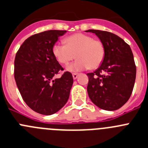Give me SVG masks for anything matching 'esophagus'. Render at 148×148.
I'll return each mask as SVG.
<instances>
[{
  "label": "esophagus",
  "mask_w": 148,
  "mask_h": 148,
  "mask_svg": "<svg viewBox=\"0 0 148 148\" xmlns=\"http://www.w3.org/2000/svg\"><path fill=\"white\" fill-rule=\"evenodd\" d=\"M78 75H79V74H77V73H74V74H72L73 79H77V77H78Z\"/></svg>",
  "instance_id": "esophagus-1"
}]
</instances>
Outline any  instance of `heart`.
<instances>
[{
	"mask_svg": "<svg viewBox=\"0 0 148 148\" xmlns=\"http://www.w3.org/2000/svg\"><path fill=\"white\" fill-rule=\"evenodd\" d=\"M64 42L65 45L55 44L52 54L61 64H67L77 58V60L67 66V71L78 72L88 67L96 69L101 65L105 56V48L101 41L77 33L65 38Z\"/></svg>",
	"mask_w": 148,
	"mask_h": 148,
	"instance_id": "b5f03b06",
	"label": "heart"
}]
</instances>
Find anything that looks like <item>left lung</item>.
<instances>
[{"label": "left lung", "instance_id": "8db88e82", "mask_svg": "<svg viewBox=\"0 0 148 148\" xmlns=\"http://www.w3.org/2000/svg\"><path fill=\"white\" fill-rule=\"evenodd\" d=\"M96 34L105 48L101 65L88 73V96L95 105L108 111L118 110L130 98L136 79V66L130 46L118 36L99 30Z\"/></svg>", "mask_w": 148, "mask_h": 148}]
</instances>
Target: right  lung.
Here are the masks:
<instances>
[{"label": "right lung", "mask_w": 148, "mask_h": 148, "mask_svg": "<svg viewBox=\"0 0 148 148\" xmlns=\"http://www.w3.org/2000/svg\"><path fill=\"white\" fill-rule=\"evenodd\" d=\"M66 30H50L27 38L15 56L14 79L20 94L31 110L45 115L57 112L67 102L72 74L63 70L52 54V47Z\"/></svg>", "instance_id": "1"}]
</instances>
